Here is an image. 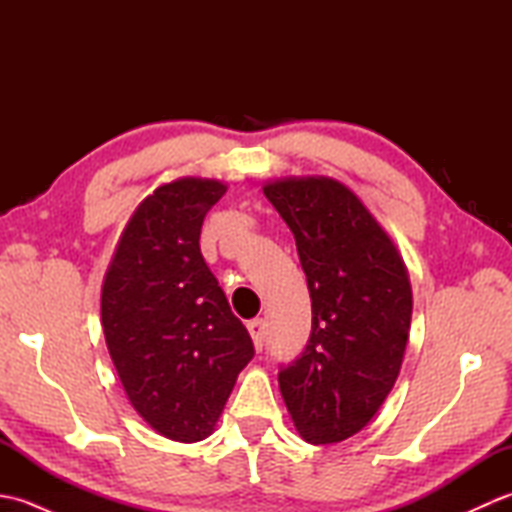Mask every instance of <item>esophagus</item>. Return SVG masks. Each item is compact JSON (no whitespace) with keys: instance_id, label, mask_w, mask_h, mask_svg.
I'll return each instance as SVG.
<instances>
[{"instance_id":"esophagus-1","label":"esophagus","mask_w":512,"mask_h":512,"mask_svg":"<svg viewBox=\"0 0 512 512\" xmlns=\"http://www.w3.org/2000/svg\"><path fill=\"white\" fill-rule=\"evenodd\" d=\"M246 328L250 332V339H253V343H255V350L259 352V350H262L264 341H266V323H264V319H253L246 325Z\"/></svg>"}]
</instances>
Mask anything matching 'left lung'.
I'll list each match as a JSON object with an SVG mask.
<instances>
[{
  "mask_svg": "<svg viewBox=\"0 0 512 512\" xmlns=\"http://www.w3.org/2000/svg\"><path fill=\"white\" fill-rule=\"evenodd\" d=\"M290 226L308 279L312 332L279 372L299 436L310 444L352 438L394 387L411 325L407 266L376 217L343 182L325 176L264 184Z\"/></svg>",
  "mask_w": 512,
  "mask_h": 512,
  "instance_id": "8db88e82",
  "label": "left lung"
}]
</instances>
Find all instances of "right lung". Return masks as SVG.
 <instances>
[{
	"mask_svg": "<svg viewBox=\"0 0 512 512\" xmlns=\"http://www.w3.org/2000/svg\"><path fill=\"white\" fill-rule=\"evenodd\" d=\"M226 193L209 178L162 184L136 206L101 288V323L125 394L151 429L209 438L253 341L200 253L204 215Z\"/></svg>",
	"mask_w": 512,
	"mask_h": 512,
	"instance_id": "add662e5",
	"label": "right lung"
}]
</instances>
